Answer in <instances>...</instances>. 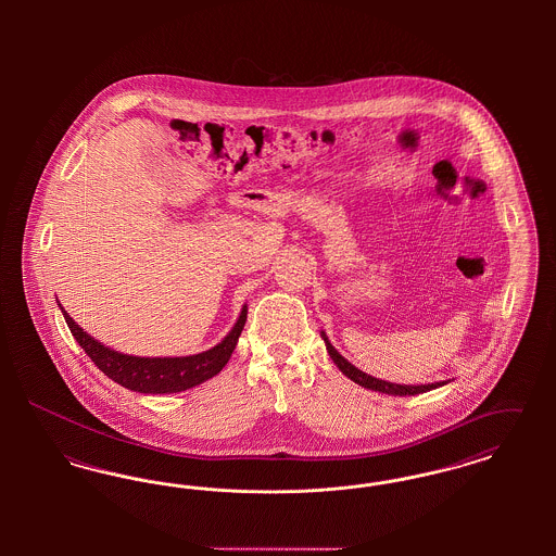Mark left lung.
I'll use <instances>...</instances> for the list:
<instances>
[{"instance_id": "obj_1", "label": "left lung", "mask_w": 556, "mask_h": 556, "mask_svg": "<svg viewBox=\"0 0 556 556\" xmlns=\"http://www.w3.org/2000/svg\"><path fill=\"white\" fill-rule=\"evenodd\" d=\"M320 338L325 340V345H327V352H329V356H331V361L338 365V369L344 372L348 379H352L354 383H358V386H363V388H367V390H372V392H379V394H388V396H417V394H424V392H429V390H435V388H440V386H446L448 381H435V383H427V386H400V383H390V381H383V379H377V377H370L367 375L365 370L356 369L352 363H348L344 356L331 345L329 342V338L325 336V331H320Z\"/></svg>"}]
</instances>
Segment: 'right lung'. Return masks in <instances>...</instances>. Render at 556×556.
I'll use <instances>...</instances> for the list:
<instances>
[{"label": "right lung", "mask_w": 556, "mask_h": 556, "mask_svg": "<svg viewBox=\"0 0 556 556\" xmlns=\"http://www.w3.org/2000/svg\"><path fill=\"white\" fill-rule=\"evenodd\" d=\"M58 306L64 315L71 333L85 350V354L96 363V367L118 386L139 394H177V392L191 390L208 381L214 375H218L229 363L248 318V306L243 304L233 329L225 336L220 344L214 345L206 352L191 354V356L150 358V356L123 354L98 342L96 338H91L87 331L80 329L71 315L62 308L60 302Z\"/></svg>", "instance_id": "1"}]
</instances>
